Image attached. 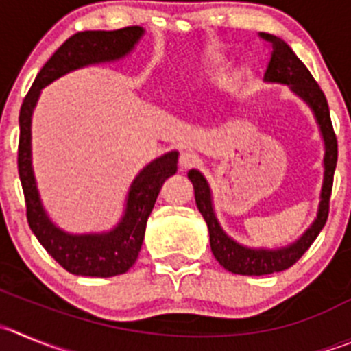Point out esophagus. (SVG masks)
<instances>
[{
  "label": "esophagus",
  "mask_w": 351,
  "mask_h": 351,
  "mask_svg": "<svg viewBox=\"0 0 351 351\" xmlns=\"http://www.w3.org/2000/svg\"><path fill=\"white\" fill-rule=\"evenodd\" d=\"M199 162V156L195 152H192V150H183L182 154H180V166L182 168H192V166H195Z\"/></svg>",
  "instance_id": "1"
}]
</instances>
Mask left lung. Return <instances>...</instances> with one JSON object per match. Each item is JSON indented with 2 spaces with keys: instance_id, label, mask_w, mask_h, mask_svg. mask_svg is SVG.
Returning <instances> with one entry per match:
<instances>
[{
  "instance_id": "left-lung-1",
  "label": "left lung",
  "mask_w": 351,
  "mask_h": 351,
  "mask_svg": "<svg viewBox=\"0 0 351 351\" xmlns=\"http://www.w3.org/2000/svg\"><path fill=\"white\" fill-rule=\"evenodd\" d=\"M261 38L271 43V58L265 72V81L271 84H287L289 90L296 97H300L313 112L324 142V180L322 189H320L319 209H317V216L312 225L291 244L268 250V247H250L232 239L221 228L220 221L216 218L213 192L206 176L199 169L189 171L186 176L194 185L195 204L208 225L213 254L225 270L239 275H268L287 270L303 256L304 251L312 245L327 221L334 169L338 162V142L334 135L329 106H327L324 91L320 90L308 69L304 67L303 62L296 57V53L291 50L284 39L271 34H261Z\"/></svg>"
}]
</instances>
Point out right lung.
Wrapping results in <instances>:
<instances>
[{"mask_svg": "<svg viewBox=\"0 0 351 351\" xmlns=\"http://www.w3.org/2000/svg\"><path fill=\"white\" fill-rule=\"evenodd\" d=\"M143 34L145 29L133 25L117 31H84L71 36L43 65L21 107L19 176L24 189L29 227L48 254L74 275L114 277L135 265L160 186L178 169V150H169L140 169L126 194L123 216L110 230L71 234L51 220L39 195L32 169V112L43 88L77 69L123 60L135 50Z\"/></svg>", "mask_w": 351, "mask_h": 351, "instance_id": "right-lung-1", "label": "right lung"}]
</instances>
